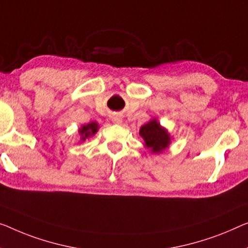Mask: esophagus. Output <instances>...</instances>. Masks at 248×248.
Returning <instances> with one entry per match:
<instances>
[{
  "label": "esophagus",
  "instance_id": "esophagus-1",
  "mask_svg": "<svg viewBox=\"0 0 248 248\" xmlns=\"http://www.w3.org/2000/svg\"><path fill=\"white\" fill-rule=\"evenodd\" d=\"M112 121L114 124H121V123H123V118H121L120 116H113Z\"/></svg>",
  "mask_w": 248,
  "mask_h": 248
}]
</instances>
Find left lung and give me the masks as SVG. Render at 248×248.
Returning a JSON list of instances; mask_svg holds the SVG:
<instances>
[{
  "label": "left lung",
  "mask_w": 248,
  "mask_h": 248,
  "mask_svg": "<svg viewBox=\"0 0 248 248\" xmlns=\"http://www.w3.org/2000/svg\"><path fill=\"white\" fill-rule=\"evenodd\" d=\"M139 135L143 139V146L151 151V154H161L169 147L171 136L167 129L162 127L156 118H153L139 129Z\"/></svg>",
  "instance_id": "1"
}]
</instances>
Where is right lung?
I'll return each mask as SVG.
<instances>
[{
  "label": "right lung",
  "instance_id": "1",
  "mask_svg": "<svg viewBox=\"0 0 248 248\" xmlns=\"http://www.w3.org/2000/svg\"><path fill=\"white\" fill-rule=\"evenodd\" d=\"M99 130V124L95 123V121H92V123H89L87 124H82L81 127L78 129V132H79V141H84V140L90 138V137L94 136Z\"/></svg>",
  "mask_w": 248,
  "mask_h": 248
}]
</instances>
